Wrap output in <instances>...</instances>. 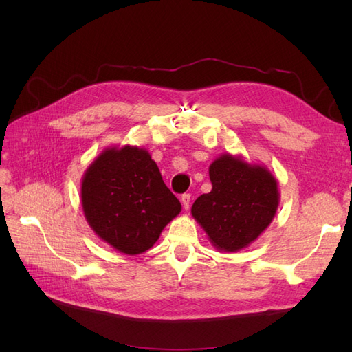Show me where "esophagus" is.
I'll use <instances>...</instances> for the list:
<instances>
[{"instance_id":"34e87169","label":"esophagus","mask_w":352,"mask_h":352,"mask_svg":"<svg viewBox=\"0 0 352 352\" xmlns=\"http://www.w3.org/2000/svg\"><path fill=\"white\" fill-rule=\"evenodd\" d=\"M180 202H182L184 208L188 210L189 206H190V195H189V194H184L182 197H180Z\"/></svg>"}]
</instances>
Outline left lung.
I'll return each instance as SVG.
<instances>
[{
  "label": "left lung",
  "instance_id": "8db88e82",
  "mask_svg": "<svg viewBox=\"0 0 352 352\" xmlns=\"http://www.w3.org/2000/svg\"><path fill=\"white\" fill-rule=\"evenodd\" d=\"M208 173L211 192L198 197L190 212L212 247L236 252L270 226L280 198L278 180L267 167L229 153L217 157Z\"/></svg>",
  "mask_w": 352,
  "mask_h": 352
}]
</instances>
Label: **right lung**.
I'll list each match as a JSON object with an SVG mask.
<instances>
[{
  "label": "right lung",
  "instance_id": "right-lung-1",
  "mask_svg": "<svg viewBox=\"0 0 352 352\" xmlns=\"http://www.w3.org/2000/svg\"><path fill=\"white\" fill-rule=\"evenodd\" d=\"M85 219L98 238L123 254L150 250L182 210L163 182L150 153L140 146H110L82 177Z\"/></svg>",
  "mask_w": 352,
  "mask_h": 352
}]
</instances>
